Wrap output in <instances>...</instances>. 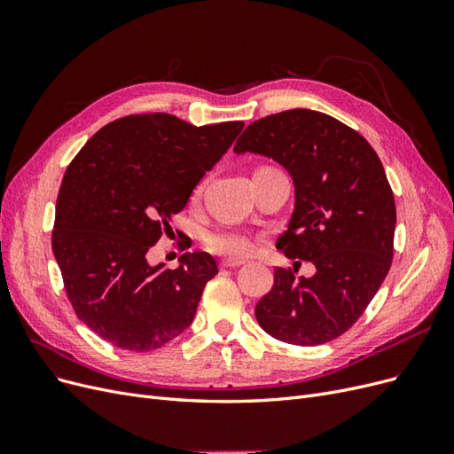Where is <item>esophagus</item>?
<instances>
[{
    "label": "esophagus",
    "mask_w": 454,
    "mask_h": 454,
    "mask_svg": "<svg viewBox=\"0 0 454 454\" xmlns=\"http://www.w3.org/2000/svg\"><path fill=\"white\" fill-rule=\"evenodd\" d=\"M240 265H244L242 259H223V261H222V267H223V269H237V267H240Z\"/></svg>",
    "instance_id": "1"
}]
</instances>
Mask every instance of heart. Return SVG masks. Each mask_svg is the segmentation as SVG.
Returning a JSON list of instances; mask_svg holds the SVG:
<instances>
[{
    "instance_id": "obj_1",
    "label": "heart",
    "mask_w": 454,
    "mask_h": 454,
    "mask_svg": "<svg viewBox=\"0 0 454 454\" xmlns=\"http://www.w3.org/2000/svg\"><path fill=\"white\" fill-rule=\"evenodd\" d=\"M200 187L193 191V199H197ZM206 248L219 255L227 257H250L255 252V240L252 235L239 229H215L204 237Z\"/></svg>"
}]
</instances>
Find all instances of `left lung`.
<instances>
[{
    "instance_id": "obj_1",
    "label": "left lung",
    "mask_w": 454,
    "mask_h": 454,
    "mask_svg": "<svg viewBox=\"0 0 454 454\" xmlns=\"http://www.w3.org/2000/svg\"><path fill=\"white\" fill-rule=\"evenodd\" d=\"M246 151L290 172L295 208L277 248L316 267L310 278L274 269L255 318L278 340L324 345L358 322L392 265L395 202L382 162L360 132L301 107L254 121L235 145Z\"/></svg>"
}]
</instances>
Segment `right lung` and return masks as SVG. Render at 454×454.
<instances>
[{
    "label": "right lung",
    "mask_w": 454,
    "mask_h": 454,
    "mask_svg": "<svg viewBox=\"0 0 454 454\" xmlns=\"http://www.w3.org/2000/svg\"><path fill=\"white\" fill-rule=\"evenodd\" d=\"M242 129V121L195 127L170 114L127 115L102 127L70 162L52 252L77 318L96 335L149 352L193 322L217 274L214 257L187 252L180 267L164 269L147 255Z\"/></svg>",
    "instance_id": "obj_1"
}]
</instances>
